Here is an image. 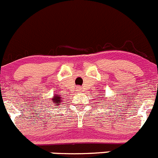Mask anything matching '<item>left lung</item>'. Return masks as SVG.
I'll return each instance as SVG.
<instances>
[{
	"instance_id": "1",
	"label": "left lung",
	"mask_w": 158,
	"mask_h": 158,
	"mask_svg": "<svg viewBox=\"0 0 158 158\" xmlns=\"http://www.w3.org/2000/svg\"><path fill=\"white\" fill-rule=\"evenodd\" d=\"M101 98H103V101H106V97H103V95H102V97H101Z\"/></svg>"
}]
</instances>
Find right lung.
I'll return each instance as SVG.
<instances>
[{
  "label": "right lung",
  "instance_id": "right-lung-1",
  "mask_svg": "<svg viewBox=\"0 0 158 158\" xmlns=\"http://www.w3.org/2000/svg\"><path fill=\"white\" fill-rule=\"evenodd\" d=\"M48 100H49V102H50L48 104H51V106H52V105H55V106L61 105V102H62V99H61V96H60L59 94H54V96H53L52 98L49 99Z\"/></svg>",
  "mask_w": 158,
  "mask_h": 158
}]
</instances>
